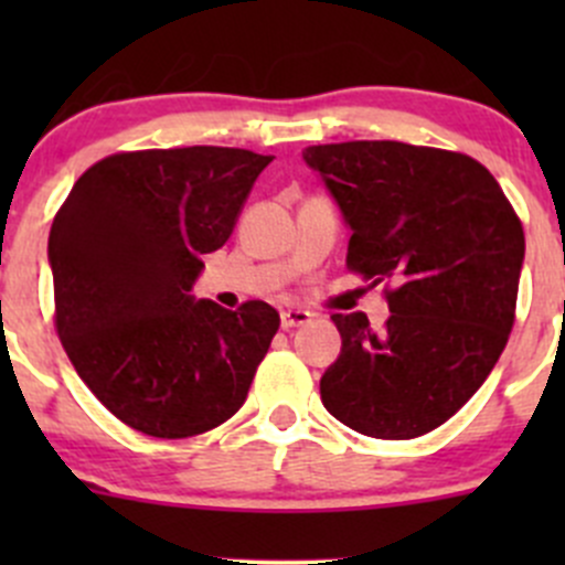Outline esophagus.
Wrapping results in <instances>:
<instances>
[{"instance_id":"1","label":"esophagus","mask_w":565,"mask_h":565,"mask_svg":"<svg viewBox=\"0 0 565 565\" xmlns=\"http://www.w3.org/2000/svg\"><path fill=\"white\" fill-rule=\"evenodd\" d=\"M306 322H311V311H303V309L281 311V328L284 330L300 328V324H306Z\"/></svg>"}]
</instances>
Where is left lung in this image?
Here are the masks:
<instances>
[{
  "mask_svg": "<svg viewBox=\"0 0 565 565\" xmlns=\"http://www.w3.org/2000/svg\"><path fill=\"white\" fill-rule=\"evenodd\" d=\"M352 237L347 267L385 284L383 330L333 315L341 355L319 380L333 418L380 440L446 424L489 377L516 319L525 232L489 169L402 141L303 150Z\"/></svg>",
  "mask_w": 565,
  "mask_h": 565,
  "instance_id": "1",
  "label": "left lung"
}]
</instances>
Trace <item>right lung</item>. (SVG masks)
I'll return each mask as SVG.
<instances>
[{"instance_id": "add662e5", "label": "right lung", "mask_w": 565, "mask_h": 565, "mask_svg": "<svg viewBox=\"0 0 565 565\" xmlns=\"http://www.w3.org/2000/svg\"><path fill=\"white\" fill-rule=\"evenodd\" d=\"M270 161L241 147L114 152L56 210V335L98 402L141 435H204L246 402L278 311L188 292Z\"/></svg>"}]
</instances>
